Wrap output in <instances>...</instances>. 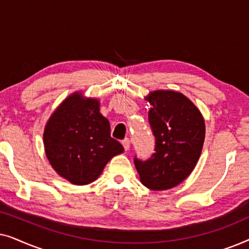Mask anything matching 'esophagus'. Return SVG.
Segmentation results:
<instances>
[{
    "instance_id": "obj_1",
    "label": "esophagus",
    "mask_w": 249,
    "mask_h": 249,
    "mask_svg": "<svg viewBox=\"0 0 249 249\" xmlns=\"http://www.w3.org/2000/svg\"><path fill=\"white\" fill-rule=\"evenodd\" d=\"M122 145H124V148L125 151H128L129 147H130V141H129L128 138H124V141H122Z\"/></svg>"
}]
</instances>
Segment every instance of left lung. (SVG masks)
Segmentation results:
<instances>
[{
	"label": "left lung",
	"instance_id": "left-lung-1",
	"mask_svg": "<svg viewBox=\"0 0 249 249\" xmlns=\"http://www.w3.org/2000/svg\"><path fill=\"white\" fill-rule=\"evenodd\" d=\"M152 105L148 122L155 153L145 161L135 156L142 185L165 190L181 183L195 168L205 138L204 119L190 100L173 90H156L146 97Z\"/></svg>",
	"mask_w": 249,
	"mask_h": 249
}]
</instances>
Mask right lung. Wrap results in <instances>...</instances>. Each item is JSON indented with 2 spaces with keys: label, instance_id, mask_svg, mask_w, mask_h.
<instances>
[{
  "label": "right lung",
  "instance_id": "add662e5",
  "mask_svg": "<svg viewBox=\"0 0 249 249\" xmlns=\"http://www.w3.org/2000/svg\"><path fill=\"white\" fill-rule=\"evenodd\" d=\"M110 131L98 101L72 94L54 111L44 131L51 165L73 185L93 182L107 163L124 151Z\"/></svg>",
  "mask_w": 249,
  "mask_h": 249
}]
</instances>
